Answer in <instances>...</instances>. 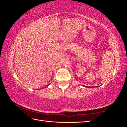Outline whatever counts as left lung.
<instances>
[{
	"label": "left lung",
	"instance_id": "1",
	"mask_svg": "<svg viewBox=\"0 0 127 127\" xmlns=\"http://www.w3.org/2000/svg\"><path fill=\"white\" fill-rule=\"evenodd\" d=\"M85 87H89V88H90V87H87V86H85ZM92 87V88H93L94 87Z\"/></svg>",
	"mask_w": 127,
	"mask_h": 127
}]
</instances>
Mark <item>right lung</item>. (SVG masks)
Listing matches in <instances>:
<instances>
[{
	"instance_id": "obj_1",
	"label": "right lung",
	"mask_w": 127,
	"mask_h": 127,
	"mask_svg": "<svg viewBox=\"0 0 127 127\" xmlns=\"http://www.w3.org/2000/svg\"><path fill=\"white\" fill-rule=\"evenodd\" d=\"M49 85H50V84H49ZM48 86H49V85H48Z\"/></svg>"
}]
</instances>
